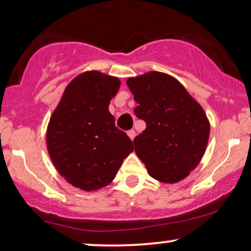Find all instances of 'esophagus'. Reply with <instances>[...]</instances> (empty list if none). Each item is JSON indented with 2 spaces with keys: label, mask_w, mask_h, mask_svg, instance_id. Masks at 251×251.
Returning a JSON list of instances; mask_svg holds the SVG:
<instances>
[{
  "label": "esophagus",
  "mask_w": 251,
  "mask_h": 251,
  "mask_svg": "<svg viewBox=\"0 0 251 251\" xmlns=\"http://www.w3.org/2000/svg\"><path fill=\"white\" fill-rule=\"evenodd\" d=\"M128 136H129L130 139L133 140V138H135V137H136V131H135V130H133V129L129 130V131H128Z\"/></svg>",
  "instance_id": "esophagus-1"
}]
</instances>
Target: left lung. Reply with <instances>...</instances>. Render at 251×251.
<instances>
[{"instance_id": "obj_1", "label": "left lung", "mask_w": 251, "mask_h": 251, "mask_svg": "<svg viewBox=\"0 0 251 251\" xmlns=\"http://www.w3.org/2000/svg\"><path fill=\"white\" fill-rule=\"evenodd\" d=\"M138 104L135 114L146 129L133 139L137 156L150 176L177 183L194 170L203 156L210 123L199 102L179 81L161 72L126 80Z\"/></svg>"}]
</instances>
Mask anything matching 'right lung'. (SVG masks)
<instances>
[{"label": "right lung", "instance_id": "obj_1", "mask_svg": "<svg viewBox=\"0 0 251 251\" xmlns=\"http://www.w3.org/2000/svg\"><path fill=\"white\" fill-rule=\"evenodd\" d=\"M121 82L98 71L70 82L47 130V147L61 176L90 192L107 186L133 151L131 139L115 126L108 111Z\"/></svg>", "mask_w": 251, "mask_h": 251}]
</instances>
